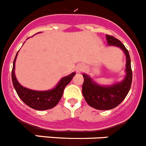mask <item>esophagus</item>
<instances>
[{
    "label": "esophagus",
    "mask_w": 146,
    "mask_h": 146,
    "mask_svg": "<svg viewBox=\"0 0 146 146\" xmlns=\"http://www.w3.org/2000/svg\"><path fill=\"white\" fill-rule=\"evenodd\" d=\"M83 70H84V67H83L82 65H79V66H78L77 68H76V71L78 72V73L81 72Z\"/></svg>",
    "instance_id": "34e87169"
}]
</instances>
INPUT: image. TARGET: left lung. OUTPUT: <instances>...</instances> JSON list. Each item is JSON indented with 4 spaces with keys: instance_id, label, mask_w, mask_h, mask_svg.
<instances>
[{
    "instance_id": "1",
    "label": "left lung",
    "mask_w": 146,
    "mask_h": 146,
    "mask_svg": "<svg viewBox=\"0 0 146 146\" xmlns=\"http://www.w3.org/2000/svg\"><path fill=\"white\" fill-rule=\"evenodd\" d=\"M108 46L119 47L126 55V75L122 81L111 86H100L94 82L88 75L84 73L82 94L88 105L98 110H111L119 106L127 97L132 80L131 60L129 52L124 45L112 35H106Z\"/></svg>"
}]
</instances>
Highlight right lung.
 Instances as JSON below:
<instances>
[{
  "instance_id": "right-lung-1",
  "label": "right lung",
  "mask_w": 146,
  "mask_h": 146,
  "mask_svg": "<svg viewBox=\"0 0 146 146\" xmlns=\"http://www.w3.org/2000/svg\"><path fill=\"white\" fill-rule=\"evenodd\" d=\"M18 52L16 54L13 62V68L11 72V78L14 87L18 96L21 100L29 107L38 111H44L51 109L56 106L61 99L65 86L70 82L76 73H72L69 76L63 77L54 89L48 91H35L22 86L18 82L14 74L15 62Z\"/></svg>"
}]
</instances>
